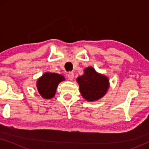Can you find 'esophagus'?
I'll list each match as a JSON object with an SVG mask.
<instances>
[{
	"label": "esophagus",
	"mask_w": 149,
	"mask_h": 149,
	"mask_svg": "<svg viewBox=\"0 0 149 149\" xmlns=\"http://www.w3.org/2000/svg\"><path fill=\"white\" fill-rule=\"evenodd\" d=\"M68 77L70 81H72L73 79H74V73L72 72H70L68 74Z\"/></svg>",
	"instance_id": "34e87169"
}]
</instances>
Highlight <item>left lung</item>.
I'll return each mask as SVG.
<instances>
[{
	"instance_id": "obj_1",
	"label": "left lung",
	"mask_w": 149,
	"mask_h": 149,
	"mask_svg": "<svg viewBox=\"0 0 149 149\" xmlns=\"http://www.w3.org/2000/svg\"><path fill=\"white\" fill-rule=\"evenodd\" d=\"M79 91L85 100L94 102L100 99L109 88V80L105 75L100 74L93 67L84 69V74L77 77Z\"/></svg>"
}]
</instances>
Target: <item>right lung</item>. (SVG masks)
Wrapping results in <instances>:
<instances>
[{
	"instance_id": "right-lung-1",
	"label": "right lung",
	"mask_w": 149,
	"mask_h": 149,
	"mask_svg": "<svg viewBox=\"0 0 149 149\" xmlns=\"http://www.w3.org/2000/svg\"><path fill=\"white\" fill-rule=\"evenodd\" d=\"M65 81L64 77L58 73L45 72L36 82V87L39 94L45 99H51L54 97L58 84Z\"/></svg>"
}]
</instances>
